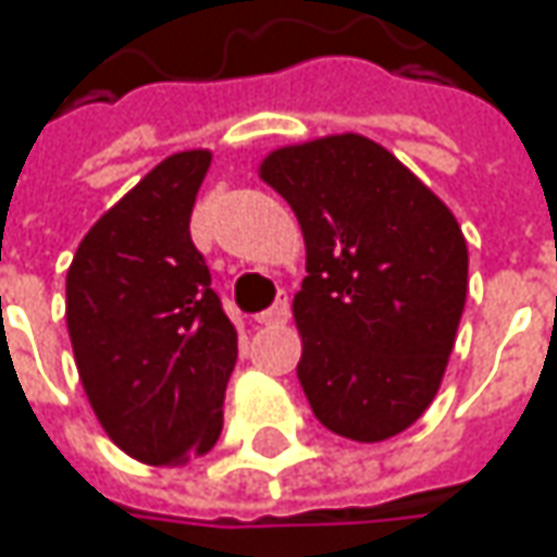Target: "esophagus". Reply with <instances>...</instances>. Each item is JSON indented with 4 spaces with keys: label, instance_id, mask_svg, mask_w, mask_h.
<instances>
[{
    "label": "esophagus",
    "instance_id": "34e87169",
    "mask_svg": "<svg viewBox=\"0 0 557 557\" xmlns=\"http://www.w3.org/2000/svg\"><path fill=\"white\" fill-rule=\"evenodd\" d=\"M289 318V299H286V293L280 296L277 302L271 305L268 311H261L258 314V324H264V326H274V324H283Z\"/></svg>",
    "mask_w": 557,
    "mask_h": 557
}]
</instances>
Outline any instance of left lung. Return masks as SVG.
<instances>
[{
    "label": "left lung",
    "mask_w": 557,
    "mask_h": 557,
    "mask_svg": "<svg viewBox=\"0 0 557 557\" xmlns=\"http://www.w3.org/2000/svg\"><path fill=\"white\" fill-rule=\"evenodd\" d=\"M299 218V383L314 418L355 443L389 440L436 399L468 299V243L446 202L358 134L261 161Z\"/></svg>",
    "instance_id": "8db88e82"
}]
</instances>
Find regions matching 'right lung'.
Wrapping results in <instances>:
<instances>
[{
    "mask_svg": "<svg viewBox=\"0 0 557 557\" xmlns=\"http://www.w3.org/2000/svg\"><path fill=\"white\" fill-rule=\"evenodd\" d=\"M211 152L164 158L81 239L67 268V333L96 418L143 465L206 455L224 426L236 326L189 214Z\"/></svg>",
    "mask_w": 557,
    "mask_h": 557,
    "instance_id": "obj_1",
    "label": "right lung"
}]
</instances>
